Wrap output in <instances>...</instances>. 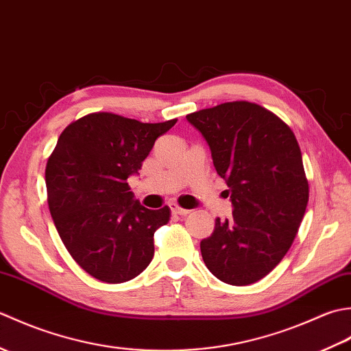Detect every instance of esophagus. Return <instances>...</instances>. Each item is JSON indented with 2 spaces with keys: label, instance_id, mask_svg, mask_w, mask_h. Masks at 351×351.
<instances>
[{
  "label": "esophagus",
  "instance_id": "34e87169",
  "mask_svg": "<svg viewBox=\"0 0 351 351\" xmlns=\"http://www.w3.org/2000/svg\"><path fill=\"white\" fill-rule=\"evenodd\" d=\"M169 206L171 210V214H175V215H187L190 213L189 210H184V208H181L180 205H176V204H170Z\"/></svg>",
  "mask_w": 351,
  "mask_h": 351
}]
</instances>
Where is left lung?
<instances>
[{
	"label": "left lung",
	"mask_w": 351,
	"mask_h": 351,
	"mask_svg": "<svg viewBox=\"0 0 351 351\" xmlns=\"http://www.w3.org/2000/svg\"><path fill=\"white\" fill-rule=\"evenodd\" d=\"M187 121L210 146L234 206L232 217L215 219L214 232L200 241L204 263L221 282L250 285L287 255L306 211L299 143L282 119L247 101L199 110Z\"/></svg>",
	"instance_id": "1"
}]
</instances>
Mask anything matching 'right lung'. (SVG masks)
<instances>
[{"label":"right lung","mask_w":351,"mask_h":351,"mask_svg":"<svg viewBox=\"0 0 351 351\" xmlns=\"http://www.w3.org/2000/svg\"><path fill=\"white\" fill-rule=\"evenodd\" d=\"M175 123L92 113L58 137L45 170L49 211L64 247L95 279L122 283L151 264L154 234L170 208L140 205L126 180Z\"/></svg>","instance_id":"1"}]
</instances>
